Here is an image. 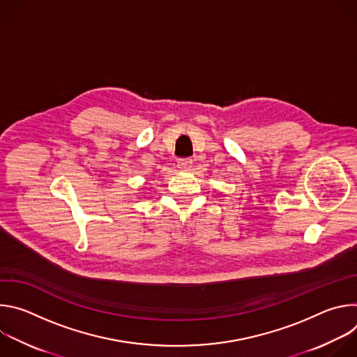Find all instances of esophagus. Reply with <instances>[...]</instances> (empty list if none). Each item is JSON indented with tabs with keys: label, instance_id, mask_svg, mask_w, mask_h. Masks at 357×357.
<instances>
[{
	"label": "esophagus",
	"instance_id": "34e87169",
	"mask_svg": "<svg viewBox=\"0 0 357 357\" xmlns=\"http://www.w3.org/2000/svg\"><path fill=\"white\" fill-rule=\"evenodd\" d=\"M190 167H192V160L190 158H179L178 160V168L189 169Z\"/></svg>",
	"mask_w": 357,
	"mask_h": 357
}]
</instances>
